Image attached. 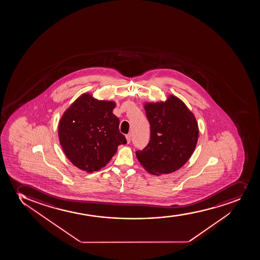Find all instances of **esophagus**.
<instances>
[{
  "instance_id": "1",
  "label": "esophagus",
  "mask_w": 260,
  "mask_h": 260,
  "mask_svg": "<svg viewBox=\"0 0 260 260\" xmlns=\"http://www.w3.org/2000/svg\"><path fill=\"white\" fill-rule=\"evenodd\" d=\"M131 140H132V135H126V141H127V143H131Z\"/></svg>"
}]
</instances>
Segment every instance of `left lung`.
Listing matches in <instances>:
<instances>
[{"label": "left lung", "instance_id": "obj_1", "mask_svg": "<svg viewBox=\"0 0 260 260\" xmlns=\"http://www.w3.org/2000/svg\"><path fill=\"white\" fill-rule=\"evenodd\" d=\"M146 116L150 124V140L137 159L154 175L173 173L184 166L192 154L199 138V125L187 106L173 95L165 102L146 103Z\"/></svg>", "mask_w": 260, "mask_h": 260}]
</instances>
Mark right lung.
Returning a JSON list of instances; mask_svg holds the SVG:
<instances>
[{"mask_svg":"<svg viewBox=\"0 0 260 260\" xmlns=\"http://www.w3.org/2000/svg\"><path fill=\"white\" fill-rule=\"evenodd\" d=\"M113 101H98L83 93L59 121L61 148L73 165L87 173L99 171L111 160L117 147L125 144L119 119L112 113Z\"/></svg>","mask_w":260,"mask_h":260,"instance_id":"obj_1","label":"right lung"}]
</instances>
